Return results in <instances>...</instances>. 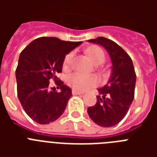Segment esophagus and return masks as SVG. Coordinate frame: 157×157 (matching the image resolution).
<instances>
[{"instance_id":"34e87169","label":"esophagus","mask_w":157,"mask_h":157,"mask_svg":"<svg viewBox=\"0 0 157 157\" xmlns=\"http://www.w3.org/2000/svg\"><path fill=\"white\" fill-rule=\"evenodd\" d=\"M83 94V92H80V91L72 90V94H73V95H79V94Z\"/></svg>"}]
</instances>
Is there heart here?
Instances as JSON below:
<instances>
[{"label": "heart", "instance_id": "heart-1", "mask_svg": "<svg viewBox=\"0 0 157 157\" xmlns=\"http://www.w3.org/2000/svg\"><path fill=\"white\" fill-rule=\"evenodd\" d=\"M86 53L95 65L103 63L105 62V54L103 50L98 46H92L86 50ZM73 58V53L67 54L64 58L63 67L69 68ZM67 83L74 90L85 91L90 88L98 86L99 83L98 76L95 75H86L81 72H74L67 76Z\"/></svg>", "mask_w": 157, "mask_h": 157}]
</instances>
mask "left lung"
<instances>
[{
  "label": "left lung",
  "mask_w": 157,
  "mask_h": 157,
  "mask_svg": "<svg viewBox=\"0 0 157 157\" xmlns=\"http://www.w3.org/2000/svg\"><path fill=\"white\" fill-rule=\"evenodd\" d=\"M88 42L103 46L109 54L112 66L107 83L98 89L97 103L89 107L87 112L95 124L114 126L125 117L134 100L136 83L134 64L129 54L113 40L99 36Z\"/></svg>",
  "instance_id": "obj_1"
}]
</instances>
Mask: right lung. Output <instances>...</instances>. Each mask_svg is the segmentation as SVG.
I'll return each instance as SVG.
<instances>
[{
    "label": "right lung",
    "instance_id": "right-lung-1",
    "mask_svg": "<svg viewBox=\"0 0 157 157\" xmlns=\"http://www.w3.org/2000/svg\"><path fill=\"white\" fill-rule=\"evenodd\" d=\"M81 43L43 36L21 52L15 71L18 97L28 117L38 124H49L63 113L72 93L56 74L62 71L66 54ZM50 79L56 81L60 92L48 89Z\"/></svg>",
    "mask_w": 157,
    "mask_h": 157
}]
</instances>
